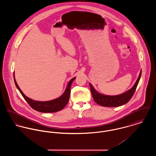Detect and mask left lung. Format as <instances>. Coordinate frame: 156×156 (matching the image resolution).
<instances>
[{
    "label": "left lung",
    "instance_id": "obj_1",
    "mask_svg": "<svg viewBox=\"0 0 156 156\" xmlns=\"http://www.w3.org/2000/svg\"><path fill=\"white\" fill-rule=\"evenodd\" d=\"M141 73L142 71H140L135 84L131 89L122 94L115 96H109L100 94L94 89L90 83H89L90 91L94 100L98 105L105 107H118L128 103L133 95L134 93L139 82Z\"/></svg>",
    "mask_w": 156,
    "mask_h": 156
}]
</instances>
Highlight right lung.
<instances>
[{
    "label": "right lung",
    "instance_id": "1",
    "mask_svg": "<svg viewBox=\"0 0 156 156\" xmlns=\"http://www.w3.org/2000/svg\"><path fill=\"white\" fill-rule=\"evenodd\" d=\"M14 82L17 88V89L19 90L20 93L22 94L23 98L25 99V100L27 102V103L29 105V106L34 110L40 112H43V113H53L59 111H61L64 108V107L67 105L69 98V95H70V92H71V85L73 83V82L75 80L76 77L73 78L68 83L67 88L66 89L64 93L59 98L50 100V101H35L33 100L29 97H26L23 93L22 90L19 88L18 86L16 80L15 79V77L14 76Z\"/></svg>",
    "mask_w": 156,
    "mask_h": 156
}]
</instances>
